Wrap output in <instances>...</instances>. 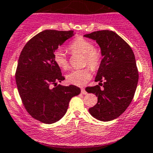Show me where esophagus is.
I'll use <instances>...</instances> for the list:
<instances>
[{"mask_svg": "<svg viewBox=\"0 0 153 153\" xmlns=\"http://www.w3.org/2000/svg\"><path fill=\"white\" fill-rule=\"evenodd\" d=\"M81 93L83 94H87L86 91H85V88H81Z\"/></svg>", "mask_w": 153, "mask_h": 153, "instance_id": "obj_1", "label": "esophagus"}]
</instances>
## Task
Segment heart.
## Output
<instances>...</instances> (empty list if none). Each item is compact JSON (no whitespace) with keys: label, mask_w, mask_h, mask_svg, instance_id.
Returning <instances> with one entry per match:
<instances>
[{"label":"heart","mask_w":153,"mask_h":153,"mask_svg":"<svg viewBox=\"0 0 153 153\" xmlns=\"http://www.w3.org/2000/svg\"><path fill=\"white\" fill-rule=\"evenodd\" d=\"M68 49L72 53L83 55V65H88L92 71H97L101 66L102 62L101 51L97 48L94 47L92 43L89 40L81 37H76L71 42ZM53 59L55 63L60 68L63 70L68 68V60L62 51H56L53 55ZM90 68H85L83 69L71 71L66 76L67 81L69 83L76 85H82L86 83L91 76V71Z\"/></svg>","instance_id":"1"}]
</instances>
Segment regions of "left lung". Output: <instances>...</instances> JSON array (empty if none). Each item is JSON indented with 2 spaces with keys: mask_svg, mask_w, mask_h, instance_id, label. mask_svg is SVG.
Listing matches in <instances>:
<instances>
[{
  "mask_svg": "<svg viewBox=\"0 0 153 153\" xmlns=\"http://www.w3.org/2000/svg\"><path fill=\"white\" fill-rule=\"evenodd\" d=\"M84 36L96 40L103 56L94 80L99 85L85 88L87 92L97 97V103L88 111L98 120L111 121L126 111L134 95L139 77L134 54L112 30H97Z\"/></svg>",
  "mask_w": 153,
  "mask_h": 153,
  "instance_id": "obj_1",
  "label": "left lung"
}]
</instances>
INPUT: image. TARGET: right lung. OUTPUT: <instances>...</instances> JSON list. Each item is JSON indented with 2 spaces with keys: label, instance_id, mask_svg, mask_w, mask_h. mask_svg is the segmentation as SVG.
<instances>
[{
  "label": "right lung",
  "instance_id": "add662e5",
  "mask_svg": "<svg viewBox=\"0 0 153 153\" xmlns=\"http://www.w3.org/2000/svg\"><path fill=\"white\" fill-rule=\"evenodd\" d=\"M74 35V30H45L23 47L15 77L19 94L27 113L38 121L51 124L66 113L71 99L80 93L74 85L63 86L65 79L53 59L54 52Z\"/></svg>",
  "mask_w": 153,
  "mask_h": 153
}]
</instances>
